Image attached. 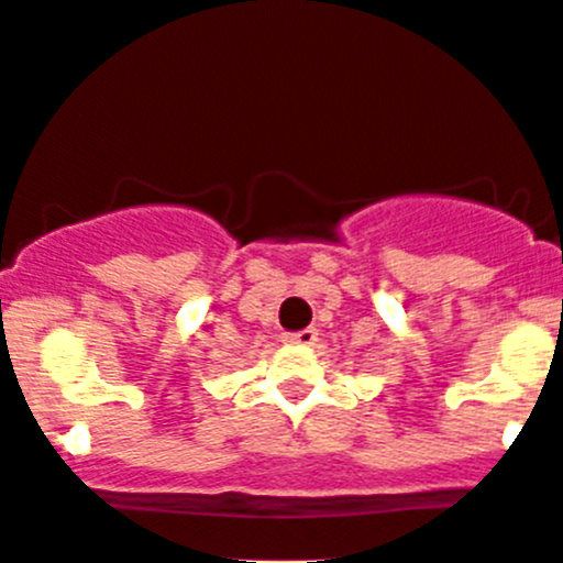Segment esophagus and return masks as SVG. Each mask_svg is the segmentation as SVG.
<instances>
[{"label": "esophagus", "instance_id": "1", "mask_svg": "<svg viewBox=\"0 0 563 563\" xmlns=\"http://www.w3.org/2000/svg\"><path fill=\"white\" fill-rule=\"evenodd\" d=\"M283 342H288V344H302V347H308V344L317 342V331H313V328H306V331L286 333V336H283Z\"/></svg>", "mask_w": 563, "mask_h": 563}]
</instances>
